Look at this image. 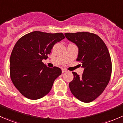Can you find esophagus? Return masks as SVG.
<instances>
[{
  "label": "esophagus",
  "instance_id": "34e87169",
  "mask_svg": "<svg viewBox=\"0 0 123 123\" xmlns=\"http://www.w3.org/2000/svg\"><path fill=\"white\" fill-rule=\"evenodd\" d=\"M66 71H67L66 69H62V73H65V72Z\"/></svg>",
  "mask_w": 123,
  "mask_h": 123
}]
</instances>
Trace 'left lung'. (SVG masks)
Masks as SVG:
<instances>
[{
    "label": "left lung",
    "mask_w": 123,
    "mask_h": 123,
    "mask_svg": "<svg viewBox=\"0 0 123 123\" xmlns=\"http://www.w3.org/2000/svg\"><path fill=\"white\" fill-rule=\"evenodd\" d=\"M65 36L79 48L77 61L81 62L85 68L81 77L73 72L74 79L69 83V89L80 101L91 102L102 93L111 79L112 62L108 49L100 37L94 33H67Z\"/></svg>",
    "instance_id": "left-lung-1"
}]
</instances>
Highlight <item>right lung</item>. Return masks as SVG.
<instances>
[{
  "mask_svg": "<svg viewBox=\"0 0 123 123\" xmlns=\"http://www.w3.org/2000/svg\"><path fill=\"white\" fill-rule=\"evenodd\" d=\"M65 38L62 33L31 32L15 44L10 58V77L13 85L27 98L36 100L51 90L61 68H49L42 62L46 59L57 42Z\"/></svg>",
  "mask_w": 123,
  "mask_h": 123,
  "instance_id": "obj_1",
  "label": "right lung"
}]
</instances>
